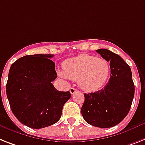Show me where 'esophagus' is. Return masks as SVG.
<instances>
[{"label":"esophagus","mask_w":145,"mask_h":145,"mask_svg":"<svg viewBox=\"0 0 145 145\" xmlns=\"http://www.w3.org/2000/svg\"><path fill=\"white\" fill-rule=\"evenodd\" d=\"M70 92L71 94H74L75 93L78 92V90L76 89H75V88H73V87H71V88L70 89Z\"/></svg>","instance_id":"esophagus-1"}]
</instances>
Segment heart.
<instances>
[{
    "mask_svg": "<svg viewBox=\"0 0 145 145\" xmlns=\"http://www.w3.org/2000/svg\"><path fill=\"white\" fill-rule=\"evenodd\" d=\"M61 75L77 81L81 89L87 92L100 89L107 81L110 66L107 60L81 54L67 59L63 64Z\"/></svg>",
    "mask_w": 145,
    "mask_h": 145,
    "instance_id": "obj_1",
    "label": "heart"
}]
</instances>
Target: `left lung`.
<instances>
[{
    "label": "left lung",
    "instance_id": "left-lung-1",
    "mask_svg": "<svg viewBox=\"0 0 145 145\" xmlns=\"http://www.w3.org/2000/svg\"><path fill=\"white\" fill-rule=\"evenodd\" d=\"M95 51L110 62V78L99 91L84 93L81 114L90 125L109 128L119 124L128 114L135 86L130 66L121 57L106 49Z\"/></svg>",
    "mask_w": 145,
    "mask_h": 145
}]
</instances>
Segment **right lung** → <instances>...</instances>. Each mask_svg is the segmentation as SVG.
I'll list each match as a JSON object with an SVG mask.
<instances>
[{
    "label": "right lung",
    "mask_w": 145,
    "mask_h": 145,
    "mask_svg": "<svg viewBox=\"0 0 145 145\" xmlns=\"http://www.w3.org/2000/svg\"><path fill=\"white\" fill-rule=\"evenodd\" d=\"M50 54L19 58L11 65L6 85L10 108L26 126L40 129L56 123L61 116L70 91H58L52 81L57 78L56 64Z\"/></svg>",
    "instance_id": "add662e5"
}]
</instances>
